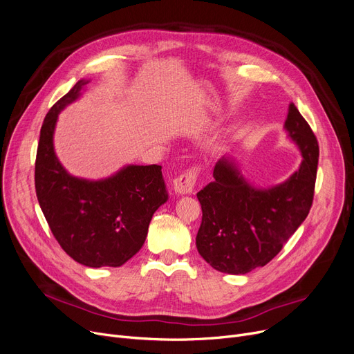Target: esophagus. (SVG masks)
<instances>
[{
  "mask_svg": "<svg viewBox=\"0 0 354 354\" xmlns=\"http://www.w3.org/2000/svg\"><path fill=\"white\" fill-rule=\"evenodd\" d=\"M198 174H199V167L194 166L191 167L189 171L183 172L182 175H179L175 180H174V188L176 194L180 195H188L194 192V188L196 185V179H198Z\"/></svg>",
  "mask_w": 354,
  "mask_h": 354,
  "instance_id": "1",
  "label": "esophagus"
}]
</instances>
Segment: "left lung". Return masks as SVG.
Instances as JSON below:
<instances>
[{
  "mask_svg": "<svg viewBox=\"0 0 354 354\" xmlns=\"http://www.w3.org/2000/svg\"><path fill=\"white\" fill-rule=\"evenodd\" d=\"M284 127L303 155L300 169L290 179L270 189H255L232 162L221 159L214 167L215 180L196 194L202 208L196 248L221 272L247 274L268 264L310 212L319 142L292 103Z\"/></svg>",
  "mask_w": 354,
  "mask_h": 354,
  "instance_id": "obj_1",
  "label": "left lung"
}]
</instances>
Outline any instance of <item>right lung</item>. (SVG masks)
Segmentation results:
<instances>
[{
	"instance_id": "right-lung-1",
	"label": "right lung",
	"mask_w": 354,
	"mask_h": 354,
	"mask_svg": "<svg viewBox=\"0 0 354 354\" xmlns=\"http://www.w3.org/2000/svg\"><path fill=\"white\" fill-rule=\"evenodd\" d=\"M80 80L44 118L35 156V194L47 224L68 257L86 267H120L145 244L155 211L166 202L162 166L130 165L104 180L70 176L53 147L60 110L76 100Z\"/></svg>"
}]
</instances>
